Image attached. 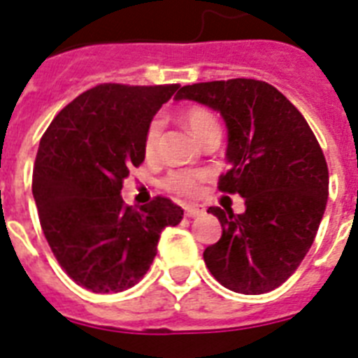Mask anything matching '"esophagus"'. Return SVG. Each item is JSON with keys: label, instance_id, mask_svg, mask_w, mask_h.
<instances>
[{"label": "esophagus", "instance_id": "1", "mask_svg": "<svg viewBox=\"0 0 358 358\" xmlns=\"http://www.w3.org/2000/svg\"><path fill=\"white\" fill-rule=\"evenodd\" d=\"M185 214H187L188 218H194V216H199L203 214V207L201 205H197V203H185Z\"/></svg>", "mask_w": 358, "mask_h": 358}]
</instances>
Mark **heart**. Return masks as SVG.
<instances>
[{"instance_id": "b5f03b06", "label": "heart", "mask_w": 358, "mask_h": 358, "mask_svg": "<svg viewBox=\"0 0 358 358\" xmlns=\"http://www.w3.org/2000/svg\"><path fill=\"white\" fill-rule=\"evenodd\" d=\"M185 125L188 131L196 136L197 140H201L205 134L210 131H220L218 120L214 118L213 113H208L207 108L203 107H190L182 114ZM164 129V120L161 116H157L148 124L144 133V153L148 157H155L157 150H159V142H161V134ZM205 179V171L197 170H179L173 171L166 179V188H170L173 192L181 194V196H194L199 190V182Z\"/></svg>"}]
</instances>
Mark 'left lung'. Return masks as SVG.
Masks as SVG:
<instances>
[{
    "mask_svg": "<svg viewBox=\"0 0 358 358\" xmlns=\"http://www.w3.org/2000/svg\"><path fill=\"white\" fill-rule=\"evenodd\" d=\"M177 99L222 114L231 168L220 190L245 201L242 214L208 207L222 238L203 251L205 264L233 292L255 296L281 287L310 250L327 205V162L307 120L257 79L188 85Z\"/></svg>",
    "mask_w": 358,
    "mask_h": 358,
    "instance_id": "obj_1",
    "label": "left lung"
}]
</instances>
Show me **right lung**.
I'll use <instances>...</instances> for the list:
<instances>
[{
    "label": "right lung",
    "instance_id": "1",
    "mask_svg": "<svg viewBox=\"0 0 358 358\" xmlns=\"http://www.w3.org/2000/svg\"><path fill=\"white\" fill-rule=\"evenodd\" d=\"M179 85H99L68 103L40 140L33 197L62 270L96 294L124 292L148 273L162 229L182 208L155 197L125 207L122 182L144 162V133Z\"/></svg>",
    "mask_w": 358,
    "mask_h": 358
}]
</instances>
